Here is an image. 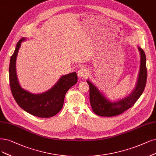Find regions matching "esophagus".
Here are the masks:
<instances>
[{"mask_svg":"<svg viewBox=\"0 0 156 156\" xmlns=\"http://www.w3.org/2000/svg\"><path fill=\"white\" fill-rule=\"evenodd\" d=\"M87 73L83 68L80 69L78 72V76L80 78H85L87 76Z\"/></svg>","mask_w":156,"mask_h":156,"instance_id":"1","label":"esophagus"}]
</instances>
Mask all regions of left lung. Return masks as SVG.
<instances>
[{"label": "left lung", "mask_w": 156, "mask_h": 156, "mask_svg": "<svg viewBox=\"0 0 156 156\" xmlns=\"http://www.w3.org/2000/svg\"><path fill=\"white\" fill-rule=\"evenodd\" d=\"M141 55V66L136 87L134 91L125 98L116 102H111L103 96L90 81H87L89 86L90 103L94 112L100 116L111 117L118 116L133 106L140 98L145 88L147 69L146 66V56L144 51L138 48Z\"/></svg>", "instance_id": "1"}]
</instances>
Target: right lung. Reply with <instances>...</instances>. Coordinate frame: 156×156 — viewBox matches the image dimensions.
I'll list each match as a JSON object with an SVG mask.
<instances>
[{
    "label": "right lung",
    "mask_w": 156,
    "mask_h": 156,
    "mask_svg": "<svg viewBox=\"0 0 156 156\" xmlns=\"http://www.w3.org/2000/svg\"><path fill=\"white\" fill-rule=\"evenodd\" d=\"M24 40L25 38H22L16 44L10 59L9 78L11 93L17 104L27 112L40 118L54 116L62 108L67 90L78 82L76 73L62 76L55 85L42 94H33L22 89L16 77V58L20 43Z\"/></svg>",
    "instance_id": "add662e5"
}]
</instances>
